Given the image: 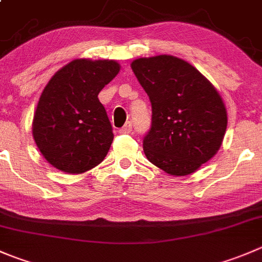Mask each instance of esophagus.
Here are the masks:
<instances>
[{"label":"esophagus","mask_w":262,"mask_h":262,"mask_svg":"<svg viewBox=\"0 0 262 262\" xmlns=\"http://www.w3.org/2000/svg\"><path fill=\"white\" fill-rule=\"evenodd\" d=\"M130 132H132V123H130V121H128V123H126L125 125L123 126V128L119 129V133H121V134H128V133H130Z\"/></svg>","instance_id":"34e87169"}]
</instances>
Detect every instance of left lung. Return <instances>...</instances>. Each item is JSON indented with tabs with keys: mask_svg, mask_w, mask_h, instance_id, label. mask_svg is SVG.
I'll use <instances>...</instances> for the list:
<instances>
[{
	"mask_svg": "<svg viewBox=\"0 0 262 262\" xmlns=\"http://www.w3.org/2000/svg\"><path fill=\"white\" fill-rule=\"evenodd\" d=\"M130 67L152 105L144 155L167 174H192L223 143L228 114L222 96L193 65L175 56L139 57Z\"/></svg>",
	"mask_w": 262,
	"mask_h": 262,
	"instance_id": "8db88e82",
	"label": "left lung"
}]
</instances>
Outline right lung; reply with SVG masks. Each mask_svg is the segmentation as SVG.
<instances>
[{"mask_svg": "<svg viewBox=\"0 0 262 262\" xmlns=\"http://www.w3.org/2000/svg\"><path fill=\"white\" fill-rule=\"evenodd\" d=\"M119 72L115 60L77 58L53 74L32 124L33 138L48 164L82 174L103 161L114 134L98 93Z\"/></svg>", "mask_w": 262, "mask_h": 262, "instance_id": "1", "label": "right lung"}]
</instances>
